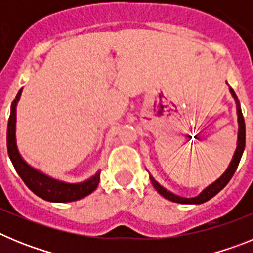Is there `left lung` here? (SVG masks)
<instances>
[{"label": "left lung", "mask_w": 253, "mask_h": 253, "mask_svg": "<svg viewBox=\"0 0 253 253\" xmlns=\"http://www.w3.org/2000/svg\"><path fill=\"white\" fill-rule=\"evenodd\" d=\"M229 92H231L232 97L234 99V102H236L237 107V118H238V137H237V147L236 151H234L233 157H232L231 163L229 166L227 167L223 175L219 178H216L213 184H210L209 186L205 187L202 193L199 195L194 196V198H184V196L176 195V194L171 193L169 190H167L166 187H163L162 185L158 184L157 181L154 180V177L152 175H149V178H151V182L153 185V187L157 190V193L161 194L165 199L169 200V202L173 203H180V204H203V203L208 202L210 199L215 196L216 194L225 186V185L229 182V180L232 178V176L234 175L237 167H238V163H240L241 157H242L243 151H245V144H246V125H245V119H243L242 110H241V105L238 99H237L236 93L232 90V87H229Z\"/></svg>", "instance_id": "left-lung-1"}]
</instances>
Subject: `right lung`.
Masks as SVG:
<instances>
[{"label": "right lung", "mask_w": 253, "mask_h": 253, "mask_svg": "<svg viewBox=\"0 0 253 253\" xmlns=\"http://www.w3.org/2000/svg\"><path fill=\"white\" fill-rule=\"evenodd\" d=\"M22 88L16 95V99L11 104L10 119L7 124V151L13 167L19 173L26 186L39 198L51 203L76 202L93 193L100 182V172L81 182H64L45 175L40 169L29 165L20 154L16 142V107Z\"/></svg>", "instance_id": "add662e5"}]
</instances>
